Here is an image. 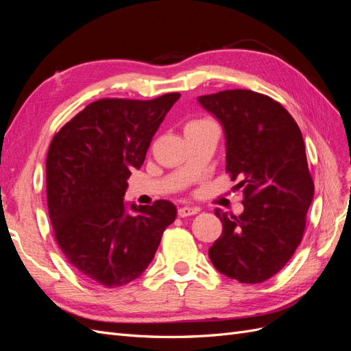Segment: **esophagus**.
Here are the masks:
<instances>
[{
    "instance_id": "34e87169",
    "label": "esophagus",
    "mask_w": 351,
    "mask_h": 351,
    "mask_svg": "<svg viewBox=\"0 0 351 351\" xmlns=\"http://www.w3.org/2000/svg\"><path fill=\"white\" fill-rule=\"evenodd\" d=\"M199 212V208H190V206H182V208H178V210H177V214H178V217H182V218H184V217H190V215H195V214H197Z\"/></svg>"
}]
</instances>
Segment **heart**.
Listing matches in <instances>:
<instances>
[{"mask_svg":"<svg viewBox=\"0 0 351 351\" xmlns=\"http://www.w3.org/2000/svg\"><path fill=\"white\" fill-rule=\"evenodd\" d=\"M199 123H206L205 120H200V121H193V123H190V124H199Z\"/></svg>","mask_w":351,"mask_h":351,"instance_id":"obj_1","label":"heart"}]
</instances>
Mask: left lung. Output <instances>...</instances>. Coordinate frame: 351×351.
Instances as JSON below:
<instances>
[{
	"mask_svg": "<svg viewBox=\"0 0 351 351\" xmlns=\"http://www.w3.org/2000/svg\"><path fill=\"white\" fill-rule=\"evenodd\" d=\"M221 123L226 169L243 195L239 217L215 209L222 234L209 247L214 267L231 280L258 284L290 261L313 200L299 125L281 104L253 90H222L197 98Z\"/></svg>",
	"mask_w": 351,
	"mask_h": 351,
	"instance_id": "obj_1",
	"label": "left lung"
}]
</instances>
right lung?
I'll use <instances>...</instances> for the list:
<instances>
[{
    "label": "right lung",
    "instance_id": "1",
    "mask_svg": "<svg viewBox=\"0 0 351 351\" xmlns=\"http://www.w3.org/2000/svg\"><path fill=\"white\" fill-rule=\"evenodd\" d=\"M180 93L151 101L99 99L54 136L47 156V200L54 236L84 278L115 289L139 278L177 208L125 204L127 178L145 161Z\"/></svg>",
    "mask_w": 351,
    "mask_h": 351
}]
</instances>
